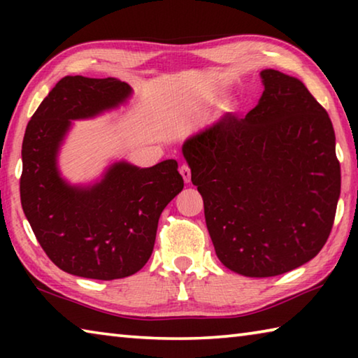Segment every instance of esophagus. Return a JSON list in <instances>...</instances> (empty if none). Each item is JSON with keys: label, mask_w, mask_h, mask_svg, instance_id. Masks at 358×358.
<instances>
[{"label": "esophagus", "mask_w": 358, "mask_h": 358, "mask_svg": "<svg viewBox=\"0 0 358 358\" xmlns=\"http://www.w3.org/2000/svg\"><path fill=\"white\" fill-rule=\"evenodd\" d=\"M180 173H181V177H183L185 183H189V181H191V169H189V166H187V164H181Z\"/></svg>", "instance_id": "obj_1"}]
</instances>
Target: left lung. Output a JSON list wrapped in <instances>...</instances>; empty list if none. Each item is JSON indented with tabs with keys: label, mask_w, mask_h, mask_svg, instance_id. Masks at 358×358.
<instances>
[{
	"label": "left lung",
	"mask_w": 358,
	"mask_h": 358,
	"mask_svg": "<svg viewBox=\"0 0 358 358\" xmlns=\"http://www.w3.org/2000/svg\"><path fill=\"white\" fill-rule=\"evenodd\" d=\"M260 76L262 98L245 118L227 115L183 145L216 256L251 278L316 257L341 192L329 113L296 78Z\"/></svg>",
	"instance_id": "8db88e82"
}]
</instances>
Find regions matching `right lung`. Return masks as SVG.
<instances>
[{"label": "right lung", "instance_id": "right-lung-1", "mask_svg": "<svg viewBox=\"0 0 358 358\" xmlns=\"http://www.w3.org/2000/svg\"><path fill=\"white\" fill-rule=\"evenodd\" d=\"M129 94V85L117 78L68 76L27 126L22 208L42 250L66 273L104 281L137 273L153 252L162 210L183 189L173 159L150 169L120 162L93 187L59 178L55 157L69 120L93 117Z\"/></svg>", "mask_w": 358, "mask_h": 358}]
</instances>
